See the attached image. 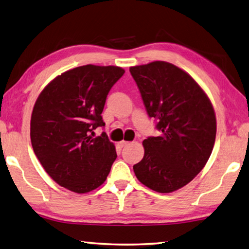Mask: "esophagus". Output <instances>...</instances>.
<instances>
[{
	"label": "esophagus",
	"mask_w": 249,
	"mask_h": 249,
	"mask_svg": "<svg viewBox=\"0 0 249 249\" xmlns=\"http://www.w3.org/2000/svg\"><path fill=\"white\" fill-rule=\"evenodd\" d=\"M126 145H129V142L121 141V142H119V143H118V146L121 147V148H123V147H124V146H126Z\"/></svg>",
	"instance_id": "esophagus-1"
}]
</instances>
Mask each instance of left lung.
<instances>
[{
  "label": "left lung",
  "instance_id": "8db88e82",
  "mask_svg": "<svg viewBox=\"0 0 249 249\" xmlns=\"http://www.w3.org/2000/svg\"><path fill=\"white\" fill-rule=\"evenodd\" d=\"M130 73L160 132L143 141L145 154L134 173L148 188L169 194L190 182L209 160L216 138L214 108L195 79L169 62L132 67Z\"/></svg>",
  "mask_w": 249,
  "mask_h": 249
}]
</instances>
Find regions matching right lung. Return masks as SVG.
Wrapping results in <instances>:
<instances>
[{
	"mask_svg": "<svg viewBox=\"0 0 249 249\" xmlns=\"http://www.w3.org/2000/svg\"><path fill=\"white\" fill-rule=\"evenodd\" d=\"M118 67L83 65L59 75L40 92L31 117V143L47 174L71 191L86 194L105 181L117 158L102 114Z\"/></svg>",
	"mask_w": 249,
	"mask_h": 249,
	"instance_id": "add662e5",
	"label": "right lung"
}]
</instances>
